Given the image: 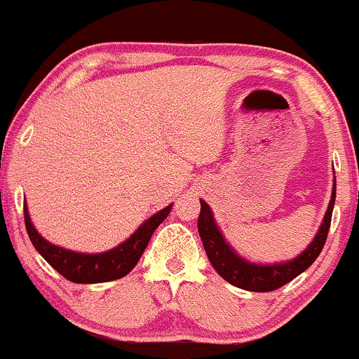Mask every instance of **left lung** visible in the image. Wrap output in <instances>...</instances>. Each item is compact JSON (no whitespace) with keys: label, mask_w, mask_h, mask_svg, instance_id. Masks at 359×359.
I'll return each instance as SVG.
<instances>
[{"label":"left lung","mask_w":359,"mask_h":359,"mask_svg":"<svg viewBox=\"0 0 359 359\" xmlns=\"http://www.w3.org/2000/svg\"><path fill=\"white\" fill-rule=\"evenodd\" d=\"M334 198L336 179L334 184H332L330 205H327L326 214L323 217V222L318 229L316 236H314V239L311 241V244L303 252L297 254L294 259H289V261L276 262V264H257V262L249 261V259L237 254V250L227 243L217 222H215L212 209L202 198L201 214H198L197 221L198 236H201L202 244H204L210 264L214 266L219 276L226 279L229 284L245 289V291L269 292L297 278L316 261L319 252L323 250V245L326 243L327 231H330Z\"/></svg>","instance_id":"1"}]
</instances>
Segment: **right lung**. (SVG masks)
<instances>
[{
	"instance_id": "obj_1",
	"label": "right lung",
	"mask_w": 359,
	"mask_h": 359,
	"mask_svg": "<svg viewBox=\"0 0 359 359\" xmlns=\"http://www.w3.org/2000/svg\"><path fill=\"white\" fill-rule=\"evenodd\" d=\"M170 209L172 204L167 205L165 209L158 210L152 217L147 219L144 224H140V227L122 244L110 250H105V252L97 254L76 252V250L51 244L34 229L27 204H25V224H27L29 241H32L34 249L41 254V257L55 271H58L63 278L72 280V283L95 284L120 279L130 273L133 267L137 266L138 259L144 254L155 229L165 221Z\"/></svg>"
}]
</instances>
